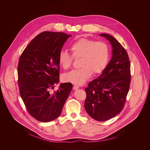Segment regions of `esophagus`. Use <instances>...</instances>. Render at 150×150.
<instances>
[{"mask_svg": "<svg viewBox=\"0 0 150 150\" xmlns=\"http://www.w3.org/2000/svg\"><path fill=\"white\" fill-rule=\"evenodd\" d=\"M79 87L77 86H74L73 88V89L74 90H77V89H79Z\"/></svg>", "mask_w": 150, "mask_h": 150, "instance_id": "obj_1", "label": "esophagus"}]
</instances>
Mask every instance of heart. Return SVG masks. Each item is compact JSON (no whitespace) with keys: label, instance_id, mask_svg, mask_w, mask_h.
<instances>
[{"label":"heart","instance_id":"b5f03b06","mask_svg":"<svg viewBox=\"0 0 150 150\" xmlns=\"http://www.w3.org/2000/svg\"><path fill=\"white\" fill-rule=\"evenodd\" d=\"M70 49L74 58H81V68L66 73L63 79L77 86L83 84L90 78L92 72L94 74L102 73L110 61V49L107 43L103 42L80 39L73 43ZM72 61L73 57L70 54L64 50L60 51L58 62L63 69H69Z\"/></svg>","mask_w":150,"mask_h":150}]
</instances>
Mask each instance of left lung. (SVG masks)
Returning <instances> with one entry per match:
<instances>
[{"mask_svg":"<svg viewBox=\"0 0 150 150\" xmlns=\"http://www.w3.org/2000/svg\"><path fill=\"white\" fill-rule=\"evenodd\" d=\"M112 47L111 59L102 74L89 83L84 107L87 114L98 121L114 117L123 109L130 83L128 55L114 37L99 34Z\"/></svg>","mask_w":150,"mask_h":150,"instance_id":"1","label":"left lung"}]
</instances>
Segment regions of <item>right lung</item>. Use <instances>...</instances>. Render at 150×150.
I'll use <instances>...</instances> for the list:
<instances>
[{
	"mask_svg": "<svg viewBox=\"0 0 150 150\" xmlns=\"http://www.w3.org/2000/svg\"><path fill=\"white\" fill-rule=\"evenodd\" d=\"M70 36L63 32H42L29 43L20 58V95L29 113L39 121L57 119L72 90V84L65 83L54 93L50 92L59 83L58 55Z\"/></svg>",
	"mask_w": 150,
	"mask_h": 150,
	"instance_id": "add662e5",
	"label": "right lung"
}]
</instances>
